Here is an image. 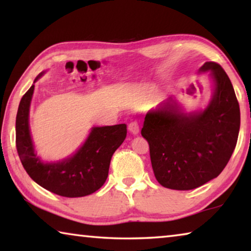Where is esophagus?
<instances>
[{
    "label": "esophagus",
    "mask_w": 251,
    "mask_h": 251,
    "mask_svg": "<svg viewBox=\"0 0 251 251\" xmlns=\"http://www.w3.org/2000/svg\"><path fill=\"white\" fill-rule=\"evenodd\" d=\"M128 130L130 131L133 135H137L139 133V126L137 124V122H130L128 125Z\"/></svg>",
    "instance_id": "1"
}]
</instances>
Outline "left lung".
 I'll list each match as a JSON object with an SVG mask.
<instances>
[{
	"label": "left lung",
	"instance_id": "1",
	"mask_svg": "<svg viewBox=\"0 0 251 251\" xmlns=\"http://www.w3.org/2000/svg\"><path fill=\"white\" fill-rule=\"evenodd\" d=\"M210 71L212 99L201 112H181L175 99L146 114L142 136L150 144L151 167L166 188L190 190L217 177L235 151L240 128L239 103L226 72L206 62Z\"/></svg>",
	"mask_w": 251,
	"mask_h": 251
}]
</instances>
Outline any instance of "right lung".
<instances>
[{"label": "right lung", "instance_id": "right-lung-1", "mask_svg": "<svg viewBox=\"0 0 251 251\" xmlns=\"http://www.w3.org/2000/svg\"><path fill=\"white\" fill-rule=\"evenodd\" d=\"M44 72L37 76L34 83ZM34 84L23 95L16 115V150L25 171L41 187L63 197H83L99 190L107 179L112 156L127 134L126 124L93 127L83 146L55 163H44L34 151L29 133V105Z\"/></svg>", "mask_w": 251, "mask_h": 251}]
</instances>
